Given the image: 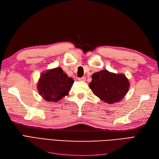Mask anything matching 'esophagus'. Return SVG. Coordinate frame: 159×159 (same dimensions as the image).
I'll list each match as a JSON object with an SVG mask.
<instances>
[{
    "mask_svg": "<svg viewBox=\"0 0 159 159\" xmlns=\"http://www.w3.org/2000/svg\"><path fill=\"white\" fill-rule=\"evenodd\" d=\"M78 80H79L80 81H85V80H86V78H85V77H81V78H80Z\"/></svg>",
    "mask_w": 159,
    "mask_h": 159,
    "instance_id": "obj_1",
    "label": "esophagus"
}]
</instances>
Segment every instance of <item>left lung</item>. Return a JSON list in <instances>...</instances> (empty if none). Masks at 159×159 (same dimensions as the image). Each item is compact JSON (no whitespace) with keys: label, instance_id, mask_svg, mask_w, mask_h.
<instances>
[{"label":"left lung","instance_id":"8db88e82","mask_svg":"<svg viewBox=\"0 0 159 159\" xmlns=\"http://www.w3.org/2000/svg\"><path fill=\"white\" fill-rule=\"evenodd\" d=\"M89 88L103 102L114 103L122 99L127 93L129 83L123 74H115L102 70L92 75Z\"/></svg>","mask_w":159,"mask_h":159}]
</instances>
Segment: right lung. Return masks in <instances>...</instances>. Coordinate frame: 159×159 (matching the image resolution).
Instances as JSON below:
<instances>
[{
	"instance_id": "obj_1",
	"label": "right lung",
	"mask_w": 159,
	"mask_h": 159,
	"mask_svg": "<svg viewBox=\"0 0 159 159\" xmlns=\"http://www.w3.org/2000/svg\"><path fill=\"white\" fill-rule=\"evenodd\" d=\"M73 84V79L68 78L61 68H57L41 75L38 89L46 101L57 102L68 94Z\"/></svg>"
}]
</instances>
